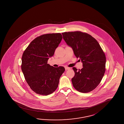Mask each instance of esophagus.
I'll use <instances>...</instances> for the list:
<instances>
[{
    "instance_id": "34e87169",
    "label": "esophagus",
    "mask_w": 124,
    "mask_h": 124,
    "mask_svg": "<svg viewBox=\"0 0 124 124\" xmlns=\"http://www.w3.org/2000/svg\"><path fill=\"white\" fill-rule=\"evenodd\" d=\"M70 68H69V67H65V69L66 70H69L70 69Z\"/></svg>"
}]
</instances>
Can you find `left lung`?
I'll return each mask as SVG.
<instances>
[{
	"instance_id": "left-lung-1",
	"label": "left lung",
	"mask_w": 124,
	"mask_h": 124,
	"mask_svg": "<svg viewBox=\"0 0 124 124\" xmlns=\"http://www.w3.org/2000/svg\"><path fill=\"white\" fill-rule=\"evenodd\" d=\"M62 34L67 44L72 48L75 56L83 64L81 70L73 68L75 73L71 79L73 86L83 93L92 91L104 75L105 54L97 40L87 33L77 31Z\"/></svg>"
}]
</instances>
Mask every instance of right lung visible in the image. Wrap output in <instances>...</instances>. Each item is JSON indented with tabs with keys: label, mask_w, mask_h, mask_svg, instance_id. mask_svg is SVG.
<instances>
[{
	"label": "right lung",
	"mask_w": 124,
	"mask_h": 124,
	"mask_svg": "<svg viewBox=\"0 0 124 124\" xmlns=\"http://www.w3.org/2000/svg\"><path fill=\"white\" fill-rule=\"evenodd\" d=\"M62 39L61 33L47 34L33 40L23 52L21 70L31 89L36 93L47 96L55 91L65 71L47 63Z\"/></svg>",
	"instance_id": "obj_1"
}]
</instances>
